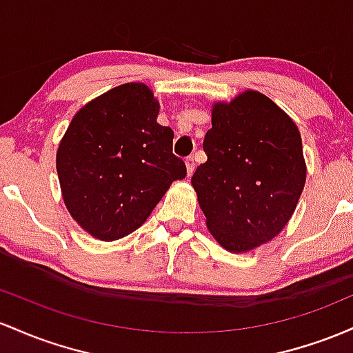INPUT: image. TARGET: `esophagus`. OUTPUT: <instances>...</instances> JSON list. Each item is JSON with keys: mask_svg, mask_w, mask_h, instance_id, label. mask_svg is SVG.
Instances as JSON below:
<instances>
[{"mask_svg": "<svg viewBox=\"0 0 353 353\" xmlns=\"http://www.w3.org/2000/svg\"><path fill=\"white\" fill-rule=\"evenodd\" d=\"M185 165H187V175L192 176V173L195 172V160H193V157H188L185 160Z\"/></svg>", "mask_w": 353, "mask_h": 353, "instance_id": "obj_1", "label": "esophagus"}]
</instances>
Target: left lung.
<instances>
[{
    "label": "left lung",
    "mask_w": 353,
    "mask_h": 353,
    "mask_svg": "<svg viewBox=\"0 0 353 353\" xmlns=\"http://www.w3.org/2000/svg\"><path fill=\"white\" fill-rule=\"evenodd\" d=\"M208 160L192 176L207 228L225 250L250 252L294 215L307 180L295 121L263 93L247 90L212 106Z\"/></svg>",
    "instance_id": "1"
}]
</instances>
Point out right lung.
<instances>
[{"label": "right lung", "mask_w": 353, "mask_h": 353, "mask_svg": "<svg viewBox=\"0 0 353 353\" xmlns=\"http://www.w3.org/2000/svg\"><path fill=\"white\" fill-rule=\"evenodd\" d=\"M158 112L145 83H125L78 110L59 141L63 201L94 239L113 241L140 228L170 185L187 176Z\"/></svg>", "instance_id": "right-lung-1"}]
</instances>
